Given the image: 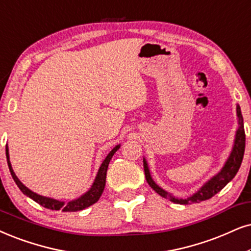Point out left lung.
I'll return each instance as SVG.
<instances>
[{"instance_id": "8db88e82", "label": "left lung", "mask_w": 251, "mask_h": 251, "mask_svg": "<svg viewBox=\"0 0 251 251\" xmlns=\"http://www.w3.org/2000/svg\"><path fill=\"white\" fill-rule=\"evenodd\" d=\"M236 113H237V119H239V128L236 131L235 140H234V147L231 149V153L229 157L227 158L226 163L217 175L212 177V178L206 182L204 185L201 186V189L198 190L196 193H193L191 197H188V198H177V197L173 196L171 193L167 192L166 190L157 185L156 183L154 182L153 178H151V173H149L147 161L144 158V169H145V176L146 180L149 184L151 189L154 190L155 192L158 193L163 198L169 199L170 201L176 202V204H193V202H201L202 201H207L217 195L219 191H221L225 186L227 185L228 183L230 182L231 179L235 177V175L239 171L241 163H242L243 160V154H244V148H246V133H244V127H243V117L242 113H241L240 106H236Z\"/></svg>"}]
</instances>
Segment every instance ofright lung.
<instances>
[{
  "label": "right lung",
  "mask_w": 251,
  "mask_h": 251,
  "mask_svg": "<svg viewBox=\"0 0 251 251\" xmlns=\"http://www.w3.org/2000/svg\"><path fill=\"white\" fill-rule=\"evenodd\" d=\"M120 148V145L116 146L112 151L107 154V156L104 158L102 164H100V169H98V173L96 175V178H95L93 185L91 188L88 190L84 195H82L80 198L75 199V201L65 202V201H56V199L53 198H49V197H44L40 195H37L36 192L31 191L30 189H27L26 186L24 185L23 183L18 179V177L16 176V174L12 170L10 160H9V149L8 146L5 147V155H7V161H8V167L9 170H10V174L14 178L15 183L17 184V186L20 188V190L24 195H26L27 197H30L31 199H33L34 201L40 204L41 206H44L45 208H50V210H54V211H59L61 210L63 212H76V211H81L84 210V208L89 207L95 202L98 201V199L100 198L102 193L104 191V188H105V179H106V171H107V167H109V163L112 158L113 154L116 153L117 151Z\"/></svg>",
  "instance_id": "add662e5"
}]
</instances>
